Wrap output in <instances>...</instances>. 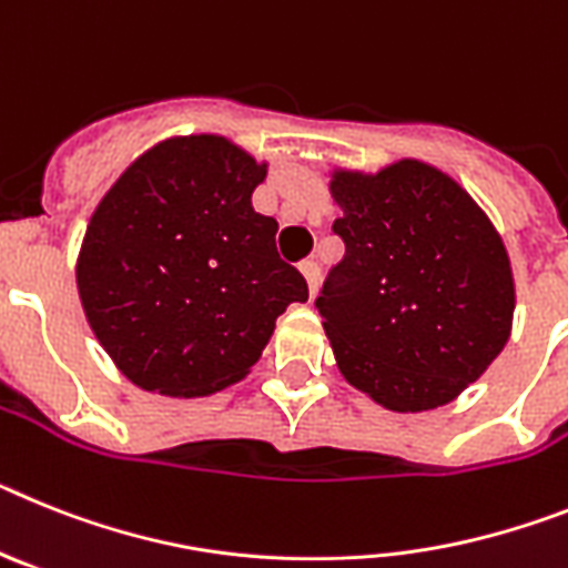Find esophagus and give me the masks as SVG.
Instances as JSON below:
<instances>
[{
	"instance_id": "1",
	"label": "esophagus",
	"mask_w": 568,
	"mask_h": 568,
	"mask_svg": "<svg viewBox=\"0 0 568 568\" xmlns=\"http://www.w3.org/2000/svg\"><path fill=\"white\" fill-rule=\"evenodd\" d=\"M300 271H303L305 283H308V294H317V283H320V265L317 263H303L300 265Z\"/></svg>"
}]
</instances>
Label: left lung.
I'll list each match as a JSON object with an SVG mask.
<instances>
[{
  "mask_svg": "<svg viewBox=\"0 0 568 568\" xmlns=\"http://www.w3.org/2000/svg\"><path fill=\"white\" fill-rule=\"evenodd\" d=\"M345 243L317 297L343 377L392 412L446 406L503 352L515 280L500 234L437 168L337 171Z\"/></svg>",
  "mask_w": 568,
  "mask_h": 568,
  "instance_id": "obj_1",
  "label": "left lung"
}]
</instances>
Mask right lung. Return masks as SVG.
Wrapping results in <instances>:
<instances>
[{
  "label": "right lung",
  "mask_w": 568,
  "mask_h": 568,
  "mask_svg": "<svg viewBox=\"0 0 568 568\" xmlns=\"http://www.w3.org/2000/svg\"><path fill=\"white\" fill-rule=\"evenodd\" d=\"M265 180L223 136H182L142 154L102 196L77 285L93 334L131 383L168 397L220 392L254 366L274 320L308 285L256 214Z\"/></svg>",
  "instance_id": "right-lung-1"
}]
</instances>
